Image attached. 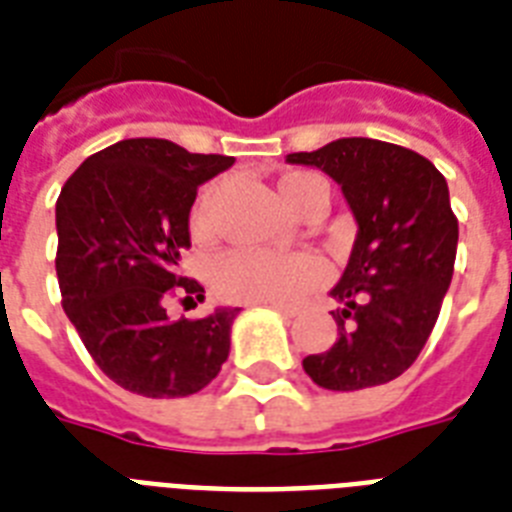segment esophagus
Instances as JSON below:
<instances>
[{
	"label": "esophagus",
	"instance_id": "obj_1",
	"mask_svg": "<svg viewBox=\"0 0 512 512\" xmlns=\"http://www.w3.org/2000/svg\"><path fill=\"white\" fill-rule=\"evenodd\" d=\"M271 308H273V311H276V313H281V316H287V319H295L297 313H300V311H297V308H295V305H271Z\"/></svg>",
	"mask_w": 512,
	"mask_h": 512
}]
</instances>
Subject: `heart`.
<instances>
[{
  "instance_id": "heart-1",
  "label": "heart",
  "mask_w": 512,
  "mask_h": 512,
  "mask_svg": "<svg viewBox=\"0 0 512 512\" xmlns=\"http://www.w3.org/2000/svg\"><path fill=\"white\" fill-rule=\"evenodd\" d=\"M279 191L289 207L300 212L316 191H329L319 175L295 172L281 177ZM220 188L209 185L193 207V236L207 239L215 231ZM327 268L311 252H268V249H233L212 268L217 292L241 303H289L321 284Z\"/></svg>"
}]
</instances>
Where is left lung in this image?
I'll list each match as a JSON object with an SVG mask.
<instances>
[{
  "instance_id": "1",
  "label": "left lung",
  "mask_w": 512,
  "mask_h": 512,
  "mask_svg": "<svg viewBox=\"0 0 512 512\" xmlns=\"http://www.w3.org/2000/svg\"><path fill=\"white\" fill-rule=\"evenodd\" d=\"M287 162L327 172L358 225L329 292L340 337L303 358L305 374L342 393L396 380L425 348L452 284L460 228L449 185L425 156L372 138L332 140Z\"/></svg>"
}]
</instances>
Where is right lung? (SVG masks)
<instances>
[{
  "mask_svg": "<svg viewBox=\"0 0 512 512\" xmlns=\"http://www.w3.org/2000/svg\"><path fill=\"white\" fill-rule=\"evenodd\" d=\"M233 162L172 140L130 138L84 159L60 191L55 271L63 311L95 364L130 393H199L231 353L241 308L172 321L164 303L175 289L204 300L199 281L180 276V255L191 249L196 188Z\"/></svg>",
  "mask_w": 512,
  "mask_h": 512,
  "instance_id": "right-lung-1",
  "label": "right lung"
}]
</instances>
